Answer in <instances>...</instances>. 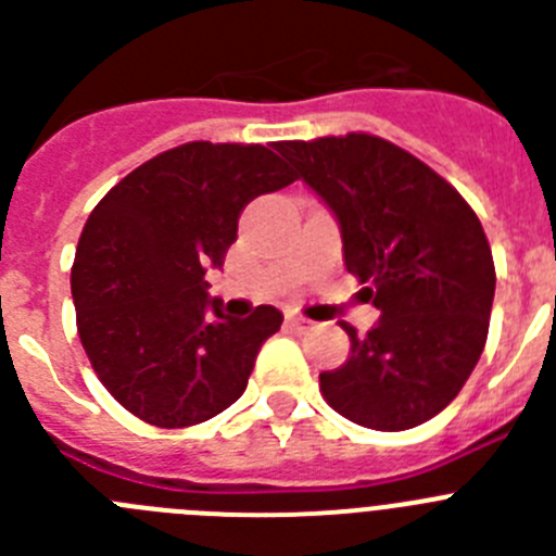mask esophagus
<instances>
[{"label": "esophagus", "instance_id": "obj_1", "mask_svg": "<svg viewBox=\"0 0 556 556\" xmlns=\"http://www.w3.org/2000/svg\"><path fill=\"white\" fill-rule=\"evenodd\" d=\"M287 323L294 328V331H301V333L312 331V328H314V323L308 320V317H303V314H289Z\"/></svg>", "mask_w": 556, "mask_h": 556}]
</instances>
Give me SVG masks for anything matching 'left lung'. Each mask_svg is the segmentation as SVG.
Listing matches in <instances>:
<instances>
[{"mask_svg":"<svg viewBox=\"0 0 556 556\" xmlns=\"http://www.w3.org/2000/svg\"><path fill=\"white\" fill-rule=\"evenodd\" d=\"M342 228L348 273L381 320L320 372L331 409L376 431L426 424L459 395L488 342L495 264L476 211L431 166L372 132L278 141Z\"/></svg>","mask_w":556,"mask_h":556,"instance_id":"obj_1","label":"left lung"}]
</instances>
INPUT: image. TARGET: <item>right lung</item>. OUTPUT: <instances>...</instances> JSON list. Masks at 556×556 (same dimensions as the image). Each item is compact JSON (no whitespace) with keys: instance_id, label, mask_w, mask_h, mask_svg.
<instances>
[{"instance_id":"add662e5","label":"right lung","mask_w":556,"mask_h":556,"mask_svg":"<svg viewBox=\"0 0 556 556\" xmlns=\"http://www.w3.org/2000/svg\"><path fill=\"white\" fill-rule=\"evenodd\" d=\"M273 150L172 147L86 219L72 264L77 333L102 387L144 424L184 429L228 409L281 328L275 306L225 317L205 292V269L223 267L244 205L298 180Z\"/></svg>"}]
</instances>
